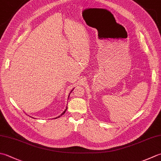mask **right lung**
Listing matches in <instances>:
<instances>
[{
	"mask_svg": "<svg viewBox=\"0 0 161 161\" xmlns=\"http://www.w3.org/2000/svg\"><path fill=\"white\" fill-rule=\"evenodd\" d=\"M73 89H72V91H70V93L72 92V90H73ZM70 94H69V96H70ZM68 97H69V96H68ZM67 109H68V108H66V109H65V111H64V112H63V113H62V114H61V115H60V116H58V117H61V116H62L63 114H65V111H66V110H67ZM58 117H56V119H57Z\"/></svg>",
	"mask_w": 161,
	"mask_h": 161,
	"instance_id": "right-lung-1",
	"label": "right lung"
}]
</instances>
